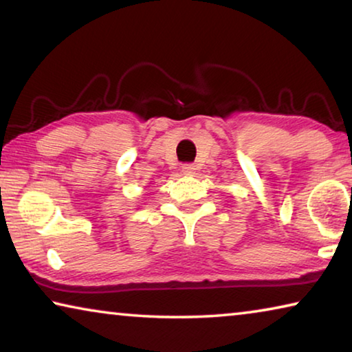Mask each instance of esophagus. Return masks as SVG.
<instances>
[{"label":"esophagus","mask_w":352,"mask_h":352,"mask_svg":"<svg viewBox=\"0 0 352 352\" xmlns=\"http://www.w3.org/2000/svg\"><path fill=\"white\" fill-rule=\"evenodd\" d=\"M182 174L183 175H194L195 174V166L194 164H183L182 166Z\"/></svg>","instance_id":"34e87169"}]
</instances>
